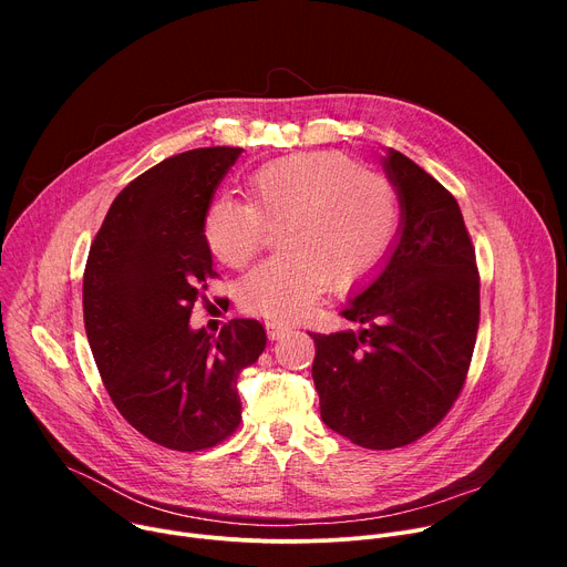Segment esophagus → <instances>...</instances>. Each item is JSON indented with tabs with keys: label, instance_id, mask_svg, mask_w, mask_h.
Segmentation results:
<instances>
[{
	"label": "esophagus",
	"instance_id": "esophagus-1",
	"mask_svg": "<svg viewBox=\"0 0 567 567\" xmlns=\"http://www.w3.org/2000/svg\"><path fill=\"white\" fill-rule=\"evenodd\" d=\"M289 330H291V328H289V326H285V322H278V320H269V322H267V334H269V339H271V341L282 339Z\"/></svg>",
	"mask_w": 567,
	"mask_h": 567
}]
</instances>
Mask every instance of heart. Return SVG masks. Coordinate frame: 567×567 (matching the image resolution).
<instances>
[{
	"mask_svg": "<svg viewBox=\"0 0 567 567\" xmlns=\"http://www.w3.org/2000/svg\"><path fill=\"white\" fill-rule=\"evenodd\" d=\"M247 202L215 197L204 215L208 249L228 267H247L280 228L276 258L239 289L249 311L296 320L326 293L372 280L392 256L401 208L394 186L343 152H300L247 177Z\"/></svg>",
	"mask_w": 567,
	"mask_h": 567,
	"instance_id": "obj_1",
	"label": "heart"
}]
</instances>
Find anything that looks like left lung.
<instances>
[{
    "label": "left lung",
    "instance_id": "left-lung-1",
    "mask_svg": "<svg viewBox=\"0 0 567 567\" xmlns=\"http://www.w3.org/2000/svg\"><path fill=\"white\" fill-rule=\"evenodd\" d=\"M383 168L401 204L392 256L341 311L359 330L309 334L322 422L372 451L413 444L446 417L480 322L475 251L455 197L396 150Z\"/></svg>",
    "mask_w": 567,
    "mask_h": 567
}]
</instances>
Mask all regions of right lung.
<instances>
[{
	"label": "right lung",
	"mask_w": 567,
	"mask_h": 567,
	"mask_svg": "<svg viewBox=\"0 0 567 567\" xmlns=\"http://www.w3.org/2000/svg\"><path fill=\"white\" fill-rule=\"evenodd\" d=\"M241 147L164 158L112 202L92 241L85 330L118 413L173 451H204L241 422L239 372L267 346L262 322L233 318L219 337L190 328L213 271L204 215Z\"/></svg>",
	"instance_id": "add662e5"
}]
</instances>
